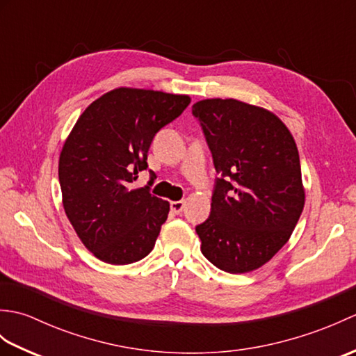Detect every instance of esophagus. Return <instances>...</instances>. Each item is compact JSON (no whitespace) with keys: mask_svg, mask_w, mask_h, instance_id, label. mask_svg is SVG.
<instances>
[{"mask_svg":"<svg viewBox=\"0 0 356 356\" xmlns=\"http://www.w3.org/2000/svg\"><path fill=\"white\" fill-rule=\"evenodd\" d=\"M171 213L174 214H180L185 208V202L184 200H176V202H171Z\"/></svg>","mask_w":356,"mask_h":356,"instance_id":"esophagus-1","label":"esophagus"}]
</instances>
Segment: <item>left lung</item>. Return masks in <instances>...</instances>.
Instances as JSON below:
<instances>
[{"instance_id":"left-lung-1","label":"left lung","mask_w":356,"mask_h":356,"mask_svg":"<svg viewBox=\"0 0 356 356\" xmlns=\"http://www.w3.org/2000/svg\"><path fill=\"white\" fill-rule=\"evenodd\" d=\"M217 174L202 254L225 272L259 269L282 249L305 207L297 145L274 113L237 99L193 105Z\"/></svg>"}]
</instances>
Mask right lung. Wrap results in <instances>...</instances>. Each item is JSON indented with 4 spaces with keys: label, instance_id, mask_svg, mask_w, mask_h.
<instances>
[{
    "label": "right lung",
    "instance_id": "1",
    "mask_svg": "<svg viewBox=\"0 0 356 356\" xmlns=\"http://www.w3.org/2000/svg\"><path fill=\"white\" fill-rule=\"evenodd\" d=\"M191 99L120 87L86 108L59 156L64 211L82 243L110 264L142 260L154 248L170 203L133 188L156 133L182 115ZM153 174L148 185L153 184Z\"/></svg>",
    "mask_w": 356,
    "mask_h": 356
}]
</instances>
